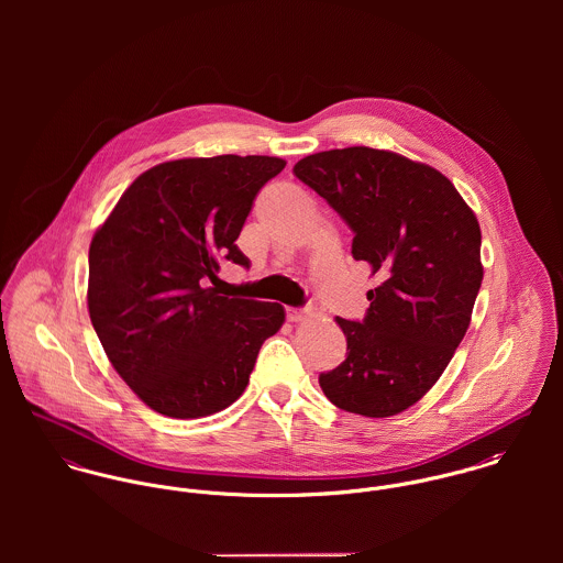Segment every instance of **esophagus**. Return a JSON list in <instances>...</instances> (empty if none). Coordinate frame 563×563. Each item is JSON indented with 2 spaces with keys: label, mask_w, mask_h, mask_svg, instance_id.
Returning a JSON list of instances; mask_svg holds the SVG:
<instances>
[{
  "label": "esophagus",
  "mask_w": 563,
  "mask_h": 563,
  "mask_svg": "<svg viewBox=\"0 0 563 563\" xmlns=\"http://www.w3.org/2000/svg\"><path fill=\"white\" fill-rule=\"evenodd\" d=\"M286 319L290 322H301L306 319V312L299 308H286Z\"/></svg>",
  "instance_id": "esophagus-1"
}]
</instances>
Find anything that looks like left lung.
<instances>
[{"instance_id":"1","label":"left lung","mask_w":563,"mask_h":563,"mask_svg":"<svg viewBox=\"0 0 563 563\" xmlns=\"http://www.w3.org/2000/svg\"><path fill=\"white\" fill-rule=\"evenodd\" d=\"M292 173L351 228L353 257L382 275L364 321L335 319L346 360L321 373L322 393L351 413H401L440 379L471 324L483 279L477 217L440 170L384 150L312 154Z\"/></svg>"}]
</instances>
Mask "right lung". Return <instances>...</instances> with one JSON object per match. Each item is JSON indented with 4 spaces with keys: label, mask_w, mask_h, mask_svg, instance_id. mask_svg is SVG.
<instances>
[{
    "label": "right lung",
    "mask_w": 563,
    "mask_h": 563,
    "mask_svg": "<svg viewBox=\"0 0 563 563\" xmlns=\"http://www.w3.org/2000/svg\"><path fill=\"white\" fill-rule=\"evenodd\" d=\"M286 162L214 156L162 162L139 175L88 249V314L114 371L170 418H201L244 393L279 303L221 297L223 262L260 188Z\"/></svg>",
    "instance_id": "1"
}]
</instances>
